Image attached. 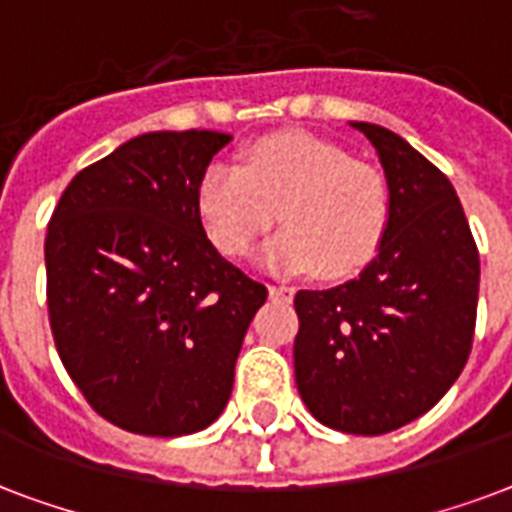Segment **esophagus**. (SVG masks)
I'll return each instance as SVG.
<instances>
[{"label": "esophagus", "instance_id": "obj_1", "mask_svg": "<svg viewBox=\"0 0 512 512\" xmlns=\"http://www.w3.org/2000/svg\"><path fill=\"white\" fill-rule=\"evenodd\" d=\"M269 296L275 301H291L293 288H288V285H269Z\"/></svg>", "mask_w": 512, "mask_h": 512}]
</instances>
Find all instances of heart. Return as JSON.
Listing matches in <instances>:
<instances>
[{
  "label": "heart",
  "instance_id": "obj_1",
  "mask_svg": "<svg viewBox=\"0 0 512 512\" xmlns=\"http://www.w3.org/2000/svg\"><path fill=\"white\" fill-rule=\"evenodd\" d=\"M194 208L208 240L229 259L251 251L277 216L285 229L261 248L264 267L350 277L379 251L392 202L376 165L310 133H277L248 146L240 168L216 160L202 170Z\"/></svg>",
  "mask_w": 512,
  "mask_h": 512
}]
</instances>
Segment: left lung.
Masks as SVG:
<instances>
[{
    "label": "left lung",
    "instance_id": "1",
    "mask_svg": "<svg viewBox=\"0 0 512 512\" xmlns=\"http://www.w3.org/2000/svg\"><path fill=\"white\" fill-rule=\"evenodd\" d=\"M390 184V227L355 280L293 299L301 400L331 430L382 435L457 382L473 347L481 261L454 186L398 133L350 122Z\"/></svg>",
    "mask_w": 512,
    "mask_h": 512
}]
</instances>
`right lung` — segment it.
<instances>
[{
    "mask_svg": "<svg viewBox=\"0 0 512 512\" xmlns=\"http://www.w3.org/2000/svg\"><path fill=\"white\" fill-rule=\"evenodd\" d=\"M216 130L130 138L71 178L47 227L55 347L112 425L176 438L219 419L267 288L205 235L194 189Z\"/></svg>",
    "mask_w": 512,
    "mask_h": 512,
    "instance_id": "obj_1",
    "label": "right lung"
}]
</instances>
